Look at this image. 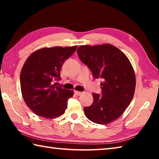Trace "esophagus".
Segmentation results:
<instances>
[{
    "mask_svg": "<svg viewBox=\"0 0 159 159\" xmlns=\"http://www.w3.org/2000/svg\"><path fill=\"white\" fill-rule=\"evenodd\" d=\"M74 93L76 94V95H82V94H83V92H80V91L75 90V91H74Z\"/></svg>",
    "mask_w": 159,
    "mask_h": 159,
    "instance_id": "obj_1",
    "label": "esophagus"
}]
</instances>
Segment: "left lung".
<instances>
[{"mask_svg": "<svg viewBox=\"0 0 159 159\" xmlns=\"http://www.w3.org/2000/svg\"><path fill=\"white\" fill-rule=\"evenodd\" d=\"M78 55L92 71L102 78V95L93 93V102L85 107V116L98 124H108L121 116L130 104L136 85L135 74L130 60L111 44L80 45Z\"/></svg>", "mask_w": 159, "mask_h": 159, "instance_id": "left-lung-1", "label": "left lung"}]
</instances>
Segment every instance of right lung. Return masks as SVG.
Masks as SVG:
<instances>
[{
  "label": "right lung",
  "mask_w": 159,
  "mask_h": 159,
  "mask_svg": "<svg viewBox=\"0 0 159 159\" xmlns=\"http://www.w3.org/2000/svg\"><path fill=\"white\" fill-rule=\"evenodd\" d=\"M77 45L43 48L26 59L20 73L21 95L26 105L39 116L55 118L62 115L74 91L55 86L60 70Z\"/></svg>",
  "instance_id": "1"
}]
</instances>
